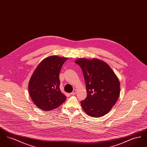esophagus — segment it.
<instances>
[{
  "label": "esophagus",
  "mask_w": 147,
  "mask_h": 147,
  "mask_svg": "<svg viewBox=\"0 0 147 147\" xmlns=\"http://www.w3.org/2000/svg\"><path fill=\"white\" fill-rule=\"evenodd\" d=\"M76 92H77V90H76V89H74L73 91L72 92H71L70 93V95H75L76 94Z\"/></svg>",
  "instance_id": "esophagus-1"
}]
</instances>
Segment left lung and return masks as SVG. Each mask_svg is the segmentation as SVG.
I'll list each match as a JSON object with an SVG mask.
<instances>
[{
	"instance_id": "left-lung-1",
	"label": "left lung",
	"mask_w": 147,
	"mask_h": 147,
	"mask_svg": "<svg viewBox=\"0 0 147 147\" xmlns=\"http://www.w3.org/2000/svg\"><path fill=\"white\" fill-rule=\"evenodd\" d=\"M86 84L87 96L81 101L82 108L89 116L98 117L109 112L120 93L119 79L110 67L98 59H78Z\"/></svg>"
}]
</instances>
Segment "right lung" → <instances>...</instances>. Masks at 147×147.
Instances as JSON below:
<instances>
[{"label":"right lung","mask_w":147,"mask_h":147,"mask_svg":"<svg viewBox=\"0 0 147 147\" xmlns=\"http://www.w3.org/2000/svg\"><path fill=\"white\" fill-rule=\"evenodd\" d=\"M67 58L48 57L36 68L28 83V91L32 101L39 109L51 111L65 101L60 90L59 73Z\"/></svg>","instance_id":"add662e5"}]
</instances>
